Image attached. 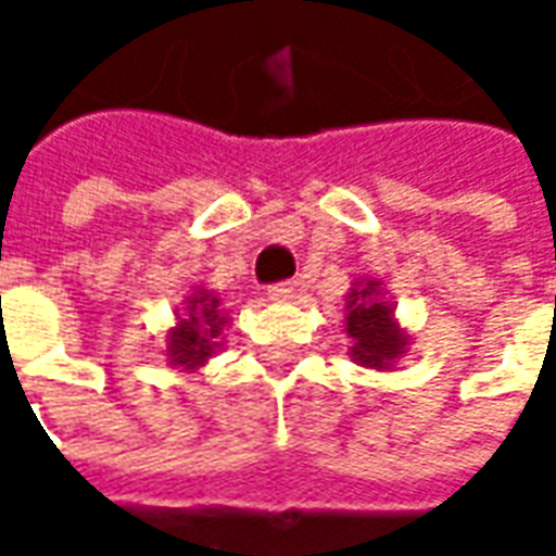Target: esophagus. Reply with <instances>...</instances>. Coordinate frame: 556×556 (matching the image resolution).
Masks as SVG:
<instances>
[{
    "label": "esophagus",
    "mask_w": 556,
    "mask_h": 556,
    "mask_svg": "<svg viewBox=\"0 0 556 556\" xmlns=\"http://www.w3.org/2000/svg\"><path fill=\"white\" fill-rule=\"evenodd\" d=\"M298 291H301V286H298L294 279H286V282H277V286H270V289H267V301H277V303L291 301Z\"/></svg>",
    "instance_id": "esophagus-1"
}]
</instances>
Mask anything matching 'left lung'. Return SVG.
I'll list each match as a JSON object with an SVG mask.
<instances>
[{"label": "left lung", "mask_w": 556, "mask_h": 556, "mask_svg": "<svg viewBox=\"0 0 556 556\" xmlns=\"http://www.w3.org/2000/svg\"><path fill=\"white\" fill-rule=\"evenodd\" d=\"M345 333H349L351 361L366 369H393L405 357L410 337L396 321V306L384 301L381 282L372 277L351 282L345 294Z\"/></svg>", "instance_id": "obj_1"}]
</instances>
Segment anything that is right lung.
Here are the masks:
<instances>
[{"mask_svg":"<svg viewBox=\"0 0 556 556\" xmlns=\"http://www.w3.org/2000/svg\"><path fill=\"white\" fill-rule=\"evenodd\" d=\"M229 325L226 309L214 291L195 289L184 309H175V327L166 333V361L181 372H195L219 349L223 330Z\"/></svg>","mask_w":556,"mask_h":556,"instance_id":"obj_1","label":"right lung"}]
</instances>
